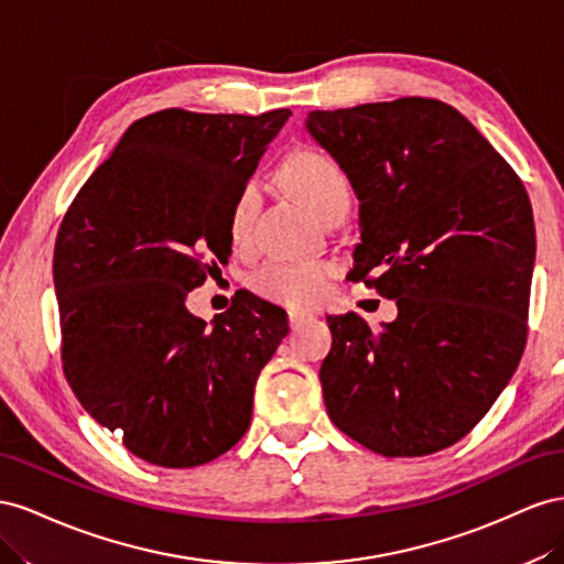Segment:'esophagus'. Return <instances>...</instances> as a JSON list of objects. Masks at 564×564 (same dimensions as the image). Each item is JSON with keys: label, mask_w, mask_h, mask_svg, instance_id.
Segmentation results:
<instances>
[{"label": "esophagus", "mask_w": 564, "mask_h": 564, "mask_svg": "<svg viewBox=\"0 0 564 564\" xmlns=\"http://www.w3.org/2000/svg\"><path fill=\"white\" fill-rule=\"evenodd\" d=\"M314 314H307V312H291L288 314V321H291V328L297 330L302 324H307V321H312Z\"/></svg>", "instance_id": "obj_1"}]
</instances>
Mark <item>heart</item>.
<instances>
[{
    "instance_id": "obj_1",
    "label": "heart",
    "mask_w": 564,
    "mask_h": 564,
    "mask_svg": "<svg viewBox=\"0 0 564 564\" xmlns=\"http://www.w3.org/2000/svg\"><path fill=\"white\" fill-rule=\"evenodd\" d=\"M285 182L312 210L326 219L337 205L349 200V182L330 158L324 153L304 149L288 158L283 167ZM262 205V188L257 182H248L234 200L229 215V238L234 246H246L252 234V224ZM335 267L324 260L310 257H276L264 262L250 276V285L257 295L267 300L291 304V307H310L326 295L328 279Z\"/></svg>"
}]
</instances>
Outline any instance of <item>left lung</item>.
Masks as SVG:
<instances>
[{
  "mask_svg": "<svg viewBox=\"0 0 564 564\" xmlns=\"http://www.w3.org/2000/svg\"><path fill=\"white\" fill-rule=\"evenodd\" d=\"M304 130L359 198L349 276L397 302L392 324L328 316L330 421L371 452L427 456L468 434L527 340L536 257L529 196L470 120L437 99L312 110Z\"/></svg>",
  "mask_w": 564,
  "mask_h": 564,
  "instance_id": "left-lung-1",
  "label": "left lung"
}]
</instances>
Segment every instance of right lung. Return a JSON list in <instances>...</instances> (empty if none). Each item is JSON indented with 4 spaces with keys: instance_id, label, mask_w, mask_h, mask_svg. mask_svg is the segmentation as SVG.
Instances as JSON below:
<instances>
[{
    "instance_id": "obj_1",
    "label": "right lung",
    "mask_w": 564,
    "mask_h": 564,
    "mask_svg": "<svg viewBox=\"0 0 564 564\" xmlns=\"http://www.w3.org/2000/svg\"><path fill=\"white\" fill-rule=\"evenodd\" d=\"M291 116L141 118L61 221L63 371L94 421L160 468H196L243 437L257 376L288 335V314L260 297L207 326L186 295L229 262L234 200Z\"/></svg>"
}]
</instances>
